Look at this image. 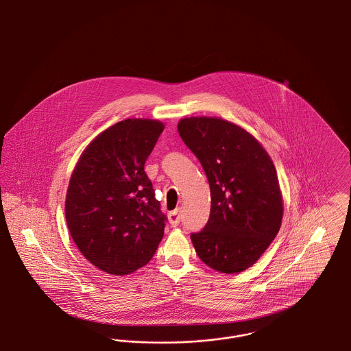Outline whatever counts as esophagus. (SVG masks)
<instances>
[{"label":"esophagus","mask_w":351,"mask_h":351,"mask_svg":"<svg viewBox=\"0 0 351 351\" xmlns=\"http://www.w3.org/2000/svg\"><path fill=\"white\" fill-rule=\"evenodd\" d=\"M168 219H169V223H171L172 226H178V225L180 223V219H182L180 210H179V209L172 210V212L168 215Z\"/></svg>","instance_id":"obj_1"}]
</instances>
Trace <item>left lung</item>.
Instances as JSON below:
<instances>
[{
  "label": "left lung",
  "mask_w": 351,
  "mask_h": 351,
  "mask_svg": "<svg viewBox=\"0 0 351 351\" xmlns=\"http://www.w3.org/2000/svg\"><path fill=\"white\" fill-rule=\"evenodd\" d=\"M178 130L210 186V215L191 234L201 261L216 271L251 267L279 233L283 199L276 169L262 145L221 118H183Z\"/></svg>",
  "instance_id": "left-lung-1"
}]
</instances>
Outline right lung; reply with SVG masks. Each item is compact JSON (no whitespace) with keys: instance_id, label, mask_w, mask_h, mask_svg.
<instances>
[{"instance_id":"right-lung-1","label":"right lung","mask_w":351,"mask_h":351,"mask_svg":"<svg viewBox=\"0 0 351 351\" xmlns=\"http://www.w3.org/2000/svg\"><path fill=\"white\" fill-rule=\"evenodd\" d=\"M165 125L129 118L97 135L72 172L66 219L84 256L101 271L128 275L150 262L167 222L145 163Z\"/></svg>"}]
</instances>
